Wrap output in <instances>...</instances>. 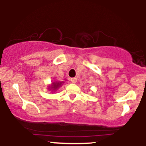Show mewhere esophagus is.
Instances as JSON below:
<instances>
[{
  "label": "esophagus",
  "mask_w": 146,
  "mask_h": 146,
  "mask_svg": "<svg viewBox=\"0 0 146 146\" xmlns=\"http://www.w3.org/2000/svg\"><path fill=\"white\" fill-rule=\"evenodd\" d=\"M71 81L72 83H76L77 82V78H71Z\"/></svg>",
  "instance_id": "1"
}]
</instances>
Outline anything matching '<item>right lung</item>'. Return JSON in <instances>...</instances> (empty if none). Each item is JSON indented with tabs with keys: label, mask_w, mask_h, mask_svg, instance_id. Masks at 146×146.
Here are the masks:
<instances>
[{
	"label": "right lung",
	"mask_w": 146,
	"mask_h": 146,
	"mask_svg": "<svg viewBox=\"0 0 146 146\" xmlns=\"http://www.w3.org/2000/svg\"><path fill=\"white\" fill-rule=\"evenodd\" d=\"M63 83L64 82H54L51 84V86H49V90H51V91H56L63 84Z\"/></svg>",
	"instance_id": "right-lung-1"
}]
</instances>
